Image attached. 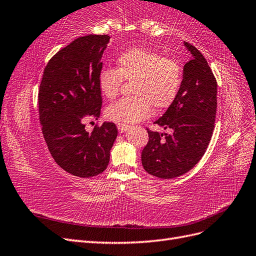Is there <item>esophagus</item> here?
Wrapping results in <instances>:
<instances>
[{"mask_svg": "<svg viewBox=\"0 0 256 256\" xmlns=\"http://www.w3.org/2000/svg\"><path fill=\"white\" fill-rule=\"evenodd\" d=\"M128 128H129V126L128 125H124V124H118V131H120V134L126 132V131L128 130Z\"/></svg>", "mask_w": 256, "mask_h": 256, "instance_id": "34e87169", "label": "esophagus"}]
</instances>
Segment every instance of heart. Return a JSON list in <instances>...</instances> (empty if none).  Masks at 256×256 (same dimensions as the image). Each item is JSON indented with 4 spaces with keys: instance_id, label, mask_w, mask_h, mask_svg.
<instances>
[{
    "instance_id": "heart-1",
    "label": "heart",
    "mask_w": 256,
    "mask_h": 256,
    "mask_svg": "<svg viewBox=\"0 0 256 256\" xmlns=\"http://www.w3.org/2000/svg\"><path fill=\"white\" fill-rule=\"evenodd\" d=\"M118 69L106 67L98 76L102 94L114 99L120 94L122 80L134 82V97L118 100L106 110L118 122H141L152 112L166 111L176 100L182 83V69L177 60L164 58L144 48H131L116 60Z\"/></svg>"
}]
</instances>
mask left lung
Segmentation results:
<instances>
[{"label": "left lung", "mask_w": 256, "mask_h": 256, "mask_svg": "<svg viewBox=\"0 0 256 256\" xmlns=\"http://www.w3.org/2000/svg\"><path fill=\"white\" fill-rule=\"evenodd\" d=\"M191 53L174 104L154 122L172 134L147 129L148 143L142 152L145 171L168 180L180 176L203 157L210 142L216 111V81L206 58L194 46L184 42Z\"/></svg>", "instance_id": "left-lung-1"}]
</instances>
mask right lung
<instances>
[{
  "mask_svg": "<svg viewBox=\"0 0 256 256\" xmlns=\"http://www.w3.org/2000/svg\"><path fill=\"white\" fill-rule=\"evenodd\" d=\"M108 35L79 37L48 62L38 90L42 130L54 161L66 172L79 177L102 173L110 161L118 128L104 122L92 132L86 120H98L102 92L98 76Z\"/></svg>",
  "mask_w": 256,
  "mask_h": 256,
  "instance_id": "right-lung-1",
  "label": "right lung"
}]
</instances>
